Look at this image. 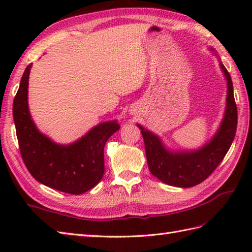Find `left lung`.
Returning <instances> with one entry per match:
<instances>
[{
	"mask_svg": "<svg viewBox=\"0 0 252 252\" xmlns=\"http://www.w3.org/2000/svg\"><path fill=\"white\" fill-rule=\"evenodd\" d=\"M220 66L227 81L225 114L216 135L205 146L192 152H170L157 135L137 125L145 143L149 171L165 184L185 189L200 184L221 163L232 145L237 127V106L231 76L221 62Z\"/></svg>",
	"mask_w": 252,
	"mask_h": 252,
	"instance_id": "1",
	"label": "left lung"
}]
</instances>
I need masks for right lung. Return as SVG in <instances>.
I'll list each match as a JSON object with an SVG mask.
<instances>
[{
  "instance_id": "1",
  "label": "right lung",
  "mask_w": 252,
  "mask_h": 252,
  "mask_svg": "<svg viewBox=\"0 0 252 252\" xmlns=\"http://www.w3.org/2000/svg\"><path fill=\"white\" fill-rule=\"evenodd\" d=\"M32 63L27 66L13 103L16 134L24 162L30 174L57 190L80 195L98 183L105 172L104 147L120 129L117 121L99 123L79 141L60 145L39 132L28 108V80Z\"/></svg>"
}]
</instances>
